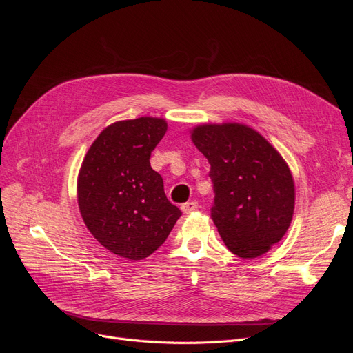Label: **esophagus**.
<instances>
[{
  "label": "esophagus",
  "mask_w": 353,
  "mask_h": 353,
  "mask_svg": "<svg viewBox=\"0 0 353 353\" xmlns=\"http://www.w3.org/2000/svg\"><path fill=\"white\" fill-rule=\"evenodd\" d=\"M197 208H199V203H197L196 200H192V201H188V203H183V205H181V210H183L184 213H186V214H189V213L197 210Z\"/></svg>",
  "instance_id": "1"
}]
</instances>
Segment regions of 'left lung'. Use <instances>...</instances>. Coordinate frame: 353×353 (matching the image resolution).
Wrapping results in <instances>:
<instances>
[{
    "label": "left lung",
    "instance_id": "1",
    "mask_svg": "<svg viewBox=\"0 0 353 353\" xmlns=\"http://www.w3.org/2000/svg\"><path fill=\"white\" fill-rule=\"evenodd\" d=\"M192 140L210 164V209L228 249L243 259L266 253L285 236L294 209V184L282 156L243 124H205Z\"/></svg>",
    "mask_w": 353,
    "mask_h": 353
}]
</instances>
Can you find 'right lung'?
<instances>
[{
    "mask_svg": "<svg viewBox=\"0 0 353 353\" xmlns=\"http://www.w3.org/2000/svg\"><path fill=\"white\" fill-rule=\"evenodd\" d=\"M165 132L163 119L117 121L91 144L80 169L77 193L85 226L105 249L130 261L154 253L181 216L150 165Z\"/></svg>",
    "mask_w": 353,
    "mask_h": 353,
    "instance_id": "right-lung-1",
    "label": "right lung"
}]
</instances>
